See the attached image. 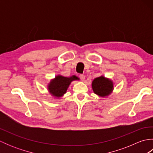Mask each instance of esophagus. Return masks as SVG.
Wrapping results in <instances>:
<instances>
[{
  "label": "esophagus",
  "instance_id": "1",
  "mask_svg": "<svg viewBox=\"0 0 153 153\" xmlns=\"http://www.w3.org/2000/svg\"><path fill=\"white\" fill-rule=\"evenodd\" d=\"M79 78L82 81H83L85 79V76H84V74H79Z\"/></svg>",
  "mask_w": 153,
  "mask_h": 153
}]
</instances>
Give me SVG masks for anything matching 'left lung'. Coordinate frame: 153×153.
<instances>
[{
  "label": "left lung",
  "instance_id": "obj_1",
  "mask_svg": "<svg viewBox=\"0 0 153 153\" xmlns=\"http://www.w3.org/2000/svg\"><path fill=\"white\" fill-rule=\"evenodd\" d=\"M92 87L94 93L100 97H105L112 92L113 83L110 80L101 76L93 80Z\"/></svg>",
  "mask_w": 153,
  "mask_h": 153
}]
</instances>
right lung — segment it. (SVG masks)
<instances>
[{
  "label": "right lung",
  "mask_w": 153,
  "mask_h": 153,
  "mask_svg": "<svg viewBox=\"0 0 153 153\" xmlns=\"http://www.w3.org/2000/svg\"><path fill=\"white\" fill-rule=\"evenodd\" d=\"M77 77L73 76L70 77L58 76L55 79L52 80L48 85V90L52 95L56 97H61L66 93L68 86L71 81L77 79Z\"/></svg>",
  "instance_id": "right-lung-1"
}]
</instances>
